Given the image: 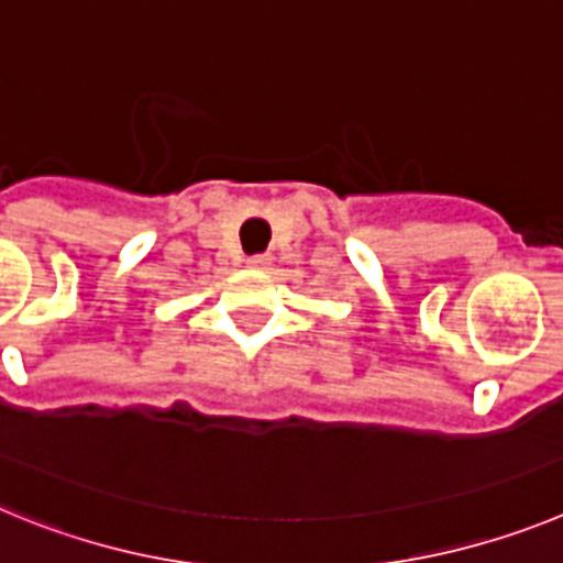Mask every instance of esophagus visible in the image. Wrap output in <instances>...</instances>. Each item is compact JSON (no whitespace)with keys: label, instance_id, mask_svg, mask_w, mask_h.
<instances>
[{"label":"esophagus","instance_id":"34e87169","mask_svg":"<svg viewBox=\"0 0 563 563\" xmlns=\"http://www.w3.org/2000/svg\"><path fill=\"white\" fill-rule=\"evenodd\" d=\"M247 265L251 267H267V262H271V258L265 256V253H258V256H251V258H245Z\"/></svg>","mask_w":563,"mask_h":563}]
</instances>
